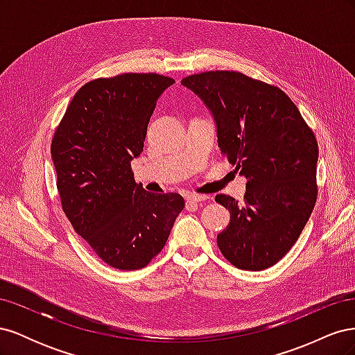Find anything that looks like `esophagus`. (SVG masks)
Here are the masks:
<instances>
[{"instance_id": "34e87169", "label": "esophagus", "mask_w": 355, "mask_h": 355, "mask_svg": "<svg viewBox=\"0 0 355 355\" xmlns=\"http://www.w3.org/2000/svg\"><path fill=\"white\" fill-rule=\"evenodd\" d=\"M204 200H207V197L206 196H201V194H189L187 197L188 202H200V201H204Z\"/></svg>"}]
</instances>
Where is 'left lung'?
<instances>
[{"instance_id":"1","label":"left lung","mask_w":355,"mask_h":355,"mask_svg":"<svg viewBox=\"0 0 355 355\" xmlns=\"http://www.w3.org/2000/svg\"><path fill=\"white\" fill-rule=\"evenodd\" d=\"M204 101L218 125V145L245 176L244 204L218 194L230 225L218 234L234 266L262 271L297 241L317 201L318 144L292 99L274 84L235 71L182 80Z\"/></svg>"}]
</instances>
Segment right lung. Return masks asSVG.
Here are the masks:
<instances>
[{"mask_svg":"<svg viewBox=\"0 0 355 355\" xmlns=\"http://www.w3.org/2000/svg\"><path fill=\"white\" fill-rule=\"evenodd\" d=\"M173 83L155 72L85 83L51 139L62 210L99 259L116 270L151 262L185 207L176 192H146L132 170L159 94Z\"/></svg>","mask_w":355,"mask_h":355,"instance_id":"1","label":"right lung"}]
</instances>
